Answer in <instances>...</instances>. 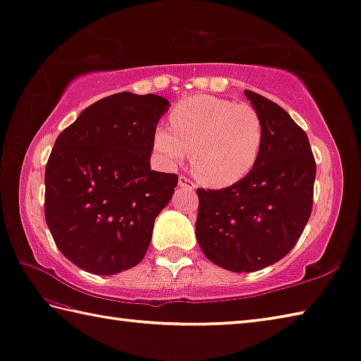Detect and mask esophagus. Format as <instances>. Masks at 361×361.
Here are the masks:
<instances>
[{
	"mask_svg": "<svg viewBox=\"0 0 361 361\" xmlns=\"http://www.w3.org/2000/svg\"><path fill=\"white\" fill-rule=\"evenodd\" d=\"M179 187H182V188H185V190H195V182L191 180V179H188L187 176H183V174H180V178H179Z\"/></svg>",
	"mask_w": 361,
	"mask_h": 361,
	"instance_id": "34e87169",
	"label": "esophagus"
}]
</instances>
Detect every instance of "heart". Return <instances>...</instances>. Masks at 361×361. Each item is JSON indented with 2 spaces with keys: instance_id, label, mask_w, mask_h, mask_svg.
I'll return each mask as SVG.
<instances>
[{
  "instance_id": "1",
  "label": "heart",
  "mask_w": 361,
  "mask_h": 361,
  "mask_svg": "<svg viewBox=\"0 0 361 361\" xmlns=\"http://www.w3.org/2000/svg\"><path fill=\"white\" fill-rule=\"evenodd\" d=\"M170 124L171 129L154 130V149L170 166L179 165L190 152L191 170L205 185H233L260 157L263 120L246 102L196 94L173 109Z\"/></svg>"
}]
</instances>
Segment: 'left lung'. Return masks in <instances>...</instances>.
Returning a JSON list of instances; mask_svg holds the SVG:
<instances>
[{
	"label": "left lung",
	"instance_id": "obj_1",
	"mask_svg": "<svg viewBox=\"0 0 361 361\" xmlns=\"http://www.w3.org/2000/svg\"><path fill=\"white\" fill-rule=\"evenodd\" d=\"M245 93L264 126L259 160L231 187L196 190L197 243L212 263L235 273L263 269L291 251L312 215L316 178L304 129L276 102Z\"/></svg>",
	"mask_w": 361,
	"mask_h": 361
}]
</instances>
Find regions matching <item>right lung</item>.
<instances>
[{
    "label": "right lung",
    "mask_w": 361,
    "mask_h": 361,
    "mask_svg": "<svg viewBox=\"0 0 361 361\" xmlns=\"http://www.w3.org/2000/svg\"><path fill=\"white\" fill-rule=\"evenodd\" d=\"M168 107L151 93L110 94L56 140L45 170V219L59 251L87 273H121L148 251L154 219L179 180L149 165Z\"/></svg>",
    "instance_id": "1"
}]
</instances>
